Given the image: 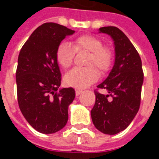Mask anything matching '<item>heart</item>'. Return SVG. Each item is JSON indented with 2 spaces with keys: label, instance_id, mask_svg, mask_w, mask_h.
Here are the masks:
<instances>
[{
  "label": "heart",
  "instance_id": "b5f03b06",
  "mask_svg": "<svg viewBox=\"0 0 159 159\" xmlns=\"http://www.w3.org/2000/svg\"><path fill=\"white\" fill-rule=\"evenodd\" d=\"M71 84H72L74 88H76V89H79V88H83V87L89 85V82H88V83H86V82H82V83H78V82L71 81Z\"/></svg>",
  "mask_w": 159,
  "mask_h": 159
}]
</instances>
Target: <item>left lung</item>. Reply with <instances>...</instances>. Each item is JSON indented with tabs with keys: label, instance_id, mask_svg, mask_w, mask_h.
<instances>
[{
	"label": "left lung",
	"instance_id": "8db88e82",
	"mask_svg": "<svg viewBox=\"0 0 159 159\" xmlns=\"http://www.w3.org/2000/svg\"><path fill=\"white\" fill-rule=\"evenodd\" d=\"M73 31L55 23L36 28L20 50L16 70L19 109L30 126L42 134L62 129L68 107L75 99L72 88H61L57 52Z\"/></svg>",
	"mask_w": 159,
	"mask_h": 159
}]
</instances>
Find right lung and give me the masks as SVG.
Listing matches in <instances>:
<instances>
[{
	"mask_svg": "<svg viewBox=\"0 0 159 159\" xmlns=\"http://www.w3.org/2000/svg\"><path fill=\"white\" fill-rule=\"evenodd\" d=\"M100 31L113 37L116 59L109 76L94 91L91 117L100 132L116 134L129 125L139 111L144 74L139 53L119 29L108 26Z\"/></svg>",
	"mask_w": 159,
	"mask_h": 159,
	"instance_id": "obj_1",
	"label": "right lung"
}]
</instances>
